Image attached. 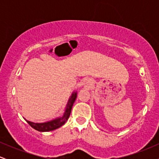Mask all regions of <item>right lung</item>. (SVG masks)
<instances>
[{
    "label": "right lung",
    "instance_id": "obj_1",
    "mask_svg": "<svg viewBox=\"0 0 159 159\" xmlns=\"http://www.w3.org/2000/svg\"><path fill=\"white\" fill-rule=\"evenodd\" d=\"M76 98H77V92L72 93V96L69 98L68 103H67L66 107L65 112L63 113V116H60V117L56 118V119L51 120V121L45 122V123H35L33 122L28 121V120H25L27 123L31 126L33 129H36V130L39 131V132H50L53 131L54 129H58L63 125H64L66 122L67 121L69 117V115L71 114V111H72V105L75 101Z\"/></svg>",
    "mask_w": 159,
    "mask_h": 159
}]
</instances>
